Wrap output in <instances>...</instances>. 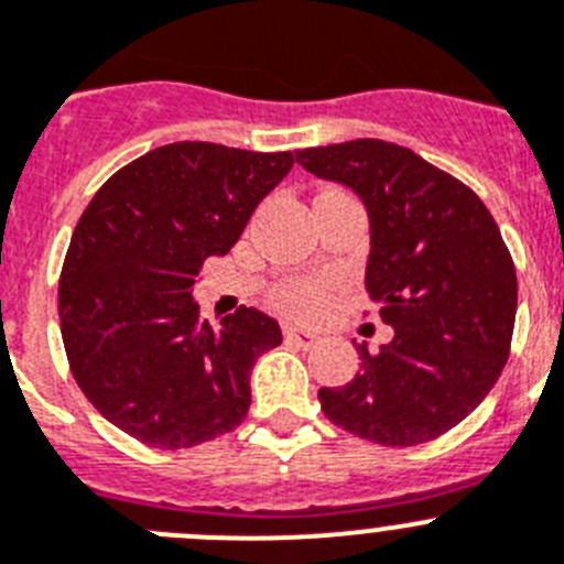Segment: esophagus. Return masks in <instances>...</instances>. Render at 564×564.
<instances>
[{
  "label": "esophagus",
  "instance_id": "34e87169",
  "mask_svg": "<svg viewBox=\"0 0 564 564\" xmlns=\"http://www.w3.org/2000/svg\"><path fill=\"white\" fill-rule=\"evenodd\" d=\"M283 337L289 343L301 345V348H312V345L319 343V337L314 332H306V328H297V326H283Z\"/></svg>",
  "mask_w": 564,
  "mask_h": 564
}]
</instances>
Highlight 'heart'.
<instances>
[{"label":"heart","mask_w":564,"mask_h":564,"mask_svg":"<svg viewBox=\"0 0 564 564\" xmlns=\"http://www.w3.org/2000/svg\"><path fill=\"white\" fill-rule=\"evenodd\" d=\"M334 281L328 278H303V281H289L272 292V303L281 312L294 314V317H317L326 312L334 301Z\"/></svg>","instance_id":"obj_1"}]
</instances>
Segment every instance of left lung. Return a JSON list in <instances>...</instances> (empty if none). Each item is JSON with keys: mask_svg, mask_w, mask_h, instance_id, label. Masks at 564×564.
Here are the masks:
<instances>
[{"mask_svg": "<svg viewBox=\"0 0 564 564\" xmlns=\"http://www.w3.org/2000/svg\"><path fill=\"white\" fill-rule=\"evenodd\" d=\"M343 182L370 219L365 289L393 339L343 388H319L332 424L382 446H415L464 421L511 348L517 272L480 196L404 145L351 140L294 154Z\"/></svg>", "mask_w": 564, "mask_h": 564, "instance_id": "8db88e82", "label": "left lung"}]
</instances>
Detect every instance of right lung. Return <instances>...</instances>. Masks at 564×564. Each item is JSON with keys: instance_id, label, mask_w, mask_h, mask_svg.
Segmentation results:
<instances>
[{"instance_id": "right-lung-1", "label": "right lung", "mask_w": 564, "mask_h": 564, "mask_svg": "<svg viewBox=\"0 0 564 564\" xmlns=\"http://www.w3.org/2000/svg\"><path fill=\"white\" fill-rule=\"evenodd\" d=\"M292 162V151L160 145L86 205L61 267V337L86 399L140 444L185 449L245 421L252 365L281 345V326L247 306L210 326L194 286Z\"/></svg>"}]
</instances>
